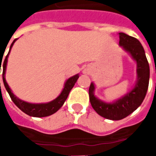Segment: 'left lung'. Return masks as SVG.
<instances>
[{
	"mask_svg": "<svg viewBox=\"0 0 156 156\" xmlns=\"http://www.w3.org/2000/svg\"><path fill=\"white\" fill-rule=\"evenodd\" d=\"M119 46L136 62L137 78L134 88L124 96L110 103L103 101L95 96L94 83H91L88 90L93 108L100 116L111 120H119L127 117L140 106L147 93L150 80V66L140 41L124 32H119Z\"/></svg>",
	"mask_w": 156,
	"mask_h": 156,
	"instance_id": "obj_1",
	"label": "left lung"
}]
</instances>
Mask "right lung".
Masks as SVG:
<instances>
[{
  "label": "right lung",
  "instance_id": "right-lung-1",
  "mask_svg": "<svg viewBox=\"0 0 156 156\" xmlns=\"http://www.w3.org/2000/svg\"><path fill=\"white\" fill-rule=\"evenodd\" d=\"M17 39H15L12 41V45L10 47V50H9L8 54L6 55L5 60L3 62V73H2V78H3V83H4V86H5L6 91L8 92L10 97L12 98L13 103L15 104L17 107H18L22 112H24L29 116H32V117H47L49 115H53L54 113L58 111L59 108H61L63 105L64 102L68 98L69 93L71 91V89L73 88V86L76 83V82L79 78V74H76L73 76L71 78L67 79V81L65 82L64 87L62 90L61 94L58 95L57 98L51 100V101L48 102V103H41V104H32V103H28L24 100H22L19 98H17L13 93H12V89L9 87L8 83L5 81V70H6V65H7V61H8V57L10 54L11 49L13 47V44L15 43V41ZM1 62H2V58H1ZM1 66H2V62L0 63V73H1ZM1 85V83H0Z\"/></svg>",
  "mask_w": 156,
  "mask_h": 156
}]
</instances>
